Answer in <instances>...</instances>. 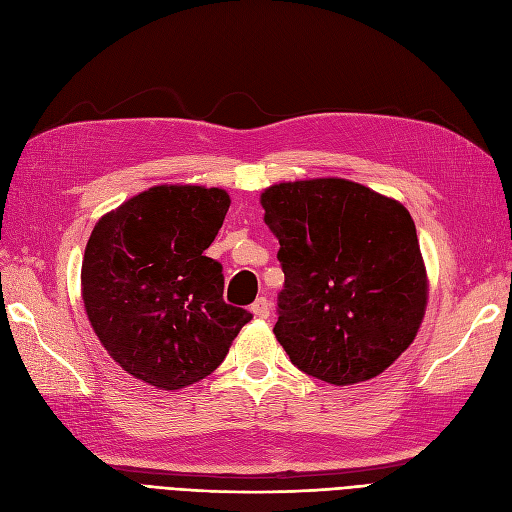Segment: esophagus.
<instances>
[{"mask_svg": "<svg viewBox=\"0 0 512 512\" xmlns=\"http://www.w3.org/2000/svg\"><path fill=\"white\" fill-rule=\"evenodd\" d=\"M252 314H254L256 318H269V314H271V303H269L265 297L256 299L254 305H252Z\"/></svg>", "mask_w": 512, "mask_h": 512, "instance_id": "34e87169", "label": "esophagus"}]
</instances>
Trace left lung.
<instances>
[{
	"label": "left lung",
	"instance_id": "8db88e82",
	"mask_svg": "<svg viewBox=\"0 0 512 512\" xmlns=\"http://www.w3.org/2000/svg\"><path fill=\"white\" fill-rule=\"evenodd\" d=\"M280 241L284 290L273 333L307 376L348 386L404 352L427 307L408 209L348 179L275 183L260 194Z\"/></svg>",
	"mask_w": 512,
	"mask_h": 512
}]
</instances>
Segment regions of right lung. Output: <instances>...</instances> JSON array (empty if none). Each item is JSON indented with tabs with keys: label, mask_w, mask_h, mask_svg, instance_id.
<instances>
[{
	"label": "right lung",
	"mask_w": 512,
	"mask_h": 512,
	"mask_svg": "<svg viewBox=\"0 0 512 512\" xmlns=\"http://www.w3.org/2000/svg\"><path fill=\"white\" fill-rule=\"evenodd\" d=\"M230 196L203 185H156L102 215L85 247L87 318L121 369L162 391L207 378L252 314L224 301L205 256Z\"/></svg>",
	"instance_id": "add662e5"
}]
</instances>
